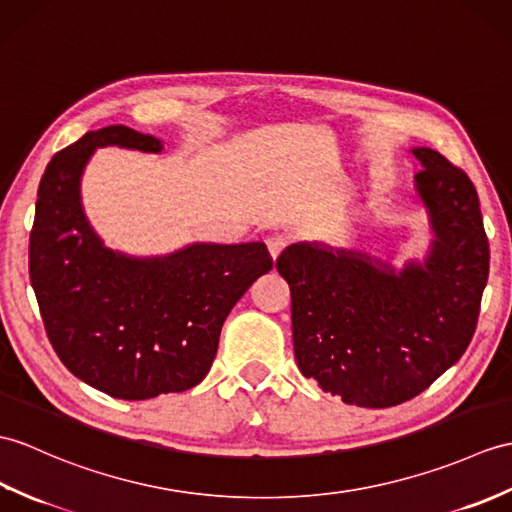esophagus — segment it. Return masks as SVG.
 Masks as SVG:
<instances>
[{
    "label": "esophagus",
    "mask_w": 512,
    "mask_h": 512,
    "mask_svg": "<svg viewBox=\"0 0 512 512\" xmlns=\"http://www.w3.org/2000/svg\"><path fill=\"white\" fill-rule=\"evenodd\" d=\"M266 246H268V253H270L272 261H277V257L283 253V248L288 246V240H285V237H281V235H275V237H268Z\"/></svg>",
    "instance_id": "obj_1"
}]
</instances>
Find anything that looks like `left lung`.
Segmentation results:
<instances>
[{
  "label": "left lung",
  "mask_w": 512,
  "mask_h": 512,
  "mask_svg": "<svg viewBox=\"0 0 512 512\" xmlns=\"http://www.w3.org/2000/svg\"><path fill=\"white\" fill-rule=\"evenodd\" d=\"M412 154L423 165L414 192L434 235L423 261L395 270L323 242H296L277 259L301 373L360 408L399 406L454 366L489 279V240L469 176L432 148Z\"/></svg>",
  "instance_id": "8db88e82"
}]
</instances>
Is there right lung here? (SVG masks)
<instances>
[{
	"label": "right lung",
	"mask_w": 512,
	"mask_h": 512,
	"mask_svg": "<svg viewBox=\"0 0 512 512\" xmlns=\"http://www.w3.org/2000/svg\"><path fill=\"white\" fill-rule=\"evenodd\" d=\"M161 152V139L106 126L56 152L39 185L30 281L61 362L126 401L183 392L213 364L224 320L272 268L266 244H189L163 257L111 251L93 231L80 181L95 148Z\"/></svg>",
	"instance_id": "add662e5"
}]
</instances>
